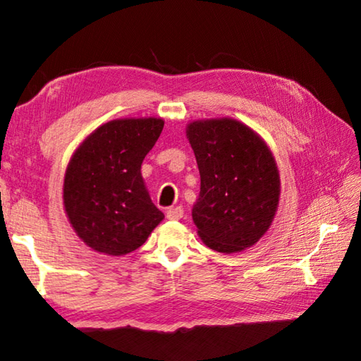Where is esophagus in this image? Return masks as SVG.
<instances>
[{
	"label": "esophagus",
	"mask_w": 361,
	"mask_h": 361,
	"mask_svg": "<svg viewBox=\"0 0 361 361\" xmlns=\"http://www.w3.org/2000/svg\"><path fill=\"white\" fill-rule=\"evenodd\" d=\"M167 218L169 219H173V221H176V219H181L183 218V209H181V207H173V209H169L167 210Z\"/></svg>",
	"instance_id": "esophagus-1"
}]
</instances>
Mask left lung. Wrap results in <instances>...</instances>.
<instances>
[{"label": "left lung", "mask_w": 361, "mask_h": 361, "mask_svg": "<svg viewBox=\"0 0 361 361\" xmlns=\"http://www.w3.org/2000/svg\"><path fill=\"white\" fill-rule=\"evenodd\" d=\"M200 173L192 221L207 247L235 253L255 245L276 216L280 175L271 149L242 122L221 118L186 127Z\"/></svg>", "instance_id": "8db88e82"}]
</instances>
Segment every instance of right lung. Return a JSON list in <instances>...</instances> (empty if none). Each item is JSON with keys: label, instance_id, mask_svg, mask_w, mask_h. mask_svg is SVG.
<instances>
[{"label": "right lung", "instance_id": "obj_1", "mask_svg": "<svg viewBox=\"0 0 361 361\" xmlns=\"http://www.w3.org/2000/svg\"><path fill=\"white\" fill-rule=\"evenodd\" d=\"M162 129L161 118L114 119L73 152L63 181L65 213L79 239L95 252L130 253L164 219L142 176L143 159Z\"/></svg>", "mask_w": 361, "mask_h": 361}]
</instances>
